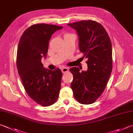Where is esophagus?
<instances>
[{"mask_svg": "<svg viewBox=\"0 0 133 133\" xmlns=\"http://www.w3.org/2000/svg\"><path fill=\"white\" fill-rule=\"evenodd\" d=\"M61 71H62V72L63 74L65 73V72H67L68 71V68L66 67H64V68H62L61 69Z\"/></svg>", "mask_w": 133, "mask_h": 133, "instance_id": "1", "label": "esophagus"}]
</instances>
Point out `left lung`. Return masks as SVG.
<instances>
[{
  "instance_id": "1",
  "label": "left lung",
  "mask_w": 133,
  "mask_h": 133,
  "mask_svg": "<svg viewBox=\"0 0 133 133\" xmlns=\"http://www.w3.org/2000/svg\"><path fill=\"white\" fill-rule=\"evenodd\" d=\"M68 25L76 30L79 50L88 59L87 71L78 67L70 71L74 79L71 87L75 98L82 104H91L103 92L112 69V43L103 26L91 20H84Z\"/></svg>"
}]
</instances>
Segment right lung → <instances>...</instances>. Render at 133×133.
I'll use <instances>...</instances> for the list:
<instances>
[{
    "instance_id": "right-lung-1",
    "label": "right lung",
    "mask_w": 133,
    "mask_h": 133,
    "mask_svg": "<svg viewBox=\"0 0 133 133\" xmlns=\"http://www.w3.org/2000/svg\"><path fill=\"white\" fill-rule=\"evenodd\" d=\"M62 28L46 24L33 25L22 35L17 49V69L24 89L34 101L43 107L55 103L61 89V70L46 69L41 60L42 57L46 58L52 35Z\"/></svg>"
}]
</instances>
